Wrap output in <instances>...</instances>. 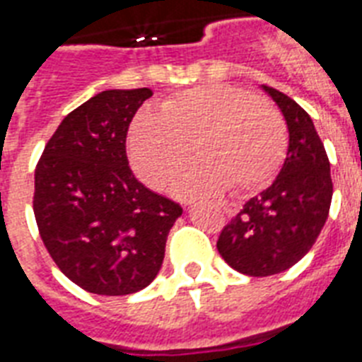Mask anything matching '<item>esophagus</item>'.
Returning a JSON list of instances; mask_svg holds the SVG:
<instances>
[{"mask_svg":"<svg viewBox=\"0 0 362 362\" xmlns=\"http://www.w3.org/2000/svg\"><path fill=\"white\" fill-rule=\"evenodd\" d=\"M223 212H226L227 216H235L237 214V206L235 204H223Z\"/></svg>","mask_w":362,"mask_h":362,"instance_id":"obj_1","label":"esophagus"}]
</instances>
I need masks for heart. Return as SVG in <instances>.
Returning a JSON list of instances; mask_svg holds the SVG:
<instances>
[{"label":"heart","instance_id":"1","mask_svg":"<svg viewBox=\"0 0 362 362\" xmlns=\"http://www.w3.org/2000/svg\"><path fill=\"white\" fill-rule=\"evenodd\" d=\"M192 148L201 159L178 175L176 195L257 192L286 158L287 127L272 105L226 84L186 90L167 99L159 116L141 112L131 125L133 167L156 189L186 163Z\"/></svg>","mask_w":362,"mask_h":362}]
</instances>
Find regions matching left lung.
Listing matches in <instances>:
<instances>
[{"label":"left lung","mask_w":362,"mask_h":362,"mask_svg":"<svg viewBox=\"0 0 362 362\" xmlns=\"http://www.w3.org/2000/svg\"><path fill=\"white\" fill-rule=\"evenodd\" d=\"M263 90L286 118V161L272 186L242 206L216 244L226 263L246 276H272L298 263L320 237L332 199L331 163L308 112L286 93Z\"/></svg>","instance_id":"left-lung-1"}]
</instances>
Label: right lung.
Listing matches in <instances>:
<instances>
[{
  "label": "right lung",
  "instance_id": "add662e5",
  "mask_svg": "<svg viewBox=\"0 0 362 362\" xmlns=\"http://www.w3.org/2000/svg\"><path fill=\"white\" fill-rule=\"evenodd\" d=\"M150 88L107 90L65 116L35 169L33 212L58 269L88 293L118 297L158 276L182 206L136 180L125 136Z\"/></svg>",
  "mask_w": 362,
  "mask_h": 362
}]
</instances>
